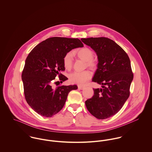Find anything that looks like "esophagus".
I'll return each instance as SVG.
<instances>
[{"mask_svg": "<svg viewBox=\"0 0 152 152\" xmlns=\"http://www.w3.org/2000/svg\"><path fill=\"white\" fill-rule=\"evenodd\" d=\"M78 88H79V89H80V90H83V89H84V88H85V87L83 86L79 85V86H78Z\"/></svg>", "mask_w": 152, "mask_h": 152, "instance_id": "esophagus-1", "label": "esophagus"}]
</instances>
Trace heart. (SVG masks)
Listing matches in <instances>:
<instances>
[{"label": "heart", "mask_w": 152, "mask_h": 152, "mask_svg": "<svg viewBox=\"0 0 152 152\" xmlns=\"http://www.w3.org/2000/svg\"><path fill=\"white\" fill-rule=\"evenodd\" d=\"M74 54L76 55L78 58L86 62L87 65L91 68H95L97 66V62L93 59L94 53L90 48L84 47L75 51ZM64 66L66 70H70L73 65V57L71 53H67L63 59ZM91 73L88 70L79 72H75L70 75L69 80L72 83L82 84H86L91 77Z\"/></svg>", "instance_id": "heart-1"}]
</instances>
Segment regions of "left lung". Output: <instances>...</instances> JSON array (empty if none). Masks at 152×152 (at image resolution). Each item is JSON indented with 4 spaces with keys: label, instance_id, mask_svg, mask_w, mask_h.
I'll use <instances>...</instances> for the list:
<instances>
[{
    "label": "left lung",
    "instance_id": "left-lung-1",
    "mask_svg": "<svg viewBox=\"0 0 152 152\" xmlns=\"http://www.w3.org/2000/svg\"><path fill=\"white\" fill-rule=\"evenodd\" d=\"M81 40L97 55V69L92 81L102 87L93 88L94 96L85 101L86 106L97 119L110 118L118 113L129 96L134 78L129 58L110 38L91 37Z\"/></svg>",
    "mask_w": 152,
    "mask_h": 152
}]
</instances>
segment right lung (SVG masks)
<instances>
[{"instance_id": "obj_1", "label": "right lung", "mask_w": 152, "mask_h": 152, "mask_svg": "<svg viewBox=\"0 0 152 152\" xmlns=\"http://www.w3.org/2000/svg\"><path fill=\"white\" fill-rule=\"evenodd\" d=\"M83 47L78 38L55 37L43 41L30 52L21 79L25 99L37 113L45 117L53 116L64 106L69 93L77 88L76 85L55 88L52 84L57 75L61 83L68 79L61 73L65 69L64 58L72 50Z\"/></svg>"}]
</instances>
